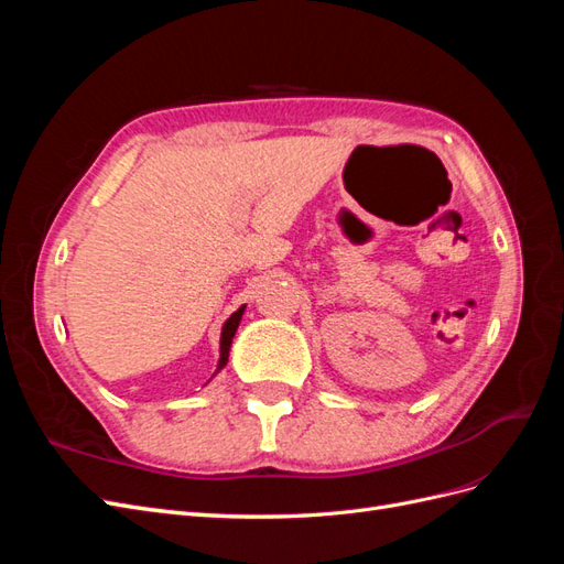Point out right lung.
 <instances>
[{"instance_id": "right-lung-1", "label": "right lung", "mask_w": 564, "mask_h": 564, "mask_svg": "<svg viewBox=\"0 0 564 564\" xmlns=\"http://www.w3.org/2000/svg\"><path fill=\"white\" fill-rule=\"evenodd\" d=\"M242 313H245V305L237 313L230 315V319L224 324V334H220V360H218V369L226 367L228 362V352H230V344H232V336L237 332V327H240V319H242Z\"/></svg>"}]
</instances>
